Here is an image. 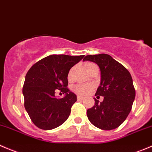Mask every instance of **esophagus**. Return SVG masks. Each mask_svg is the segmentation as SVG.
Here are the masks:
<instances>
[{
  "mask_svg": "<svg viewBox=\"0 0 152 152\" xmlns=\"http://www.w3.org/2000/svg\"><path fill=\"white\" fill-rule=\"evenodd\" d=\"M84 99L83 96H77V99L78 100H82Z\"/></svg>",
  "mask_w": 152,
  "mask_h": 152,
  "instance_id": "esophagus-1",
  "label": "esophagus"
}]
</instances>
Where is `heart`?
<instances>
[{"mask_svg": "<svg viewBox=\"0 0 152 152\" xmlns=\"http://www.w3.org/2000/svg\"><path fill=\"white\" fill-rule=\"evenodd\" d=\"M95 67H97L94 63L92 62H88L86 64V68L88 70V72H91L93 69ZM74 67H71L70 69L68 72V74H67V79L69 81H71L73 79V72H74ZM94 85H91V84H84V85H76L75 87H73V91L76 93L78 95H87V94H89L90 93L92 92V91L94 90Z\"/></svg>", "mask_w": 152, "mask_h": 152, "instance_id": "b5f03b06", "label": "heart"}]
</instances>
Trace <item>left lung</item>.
<instances>
[{"instance_id": "1", "label": "left lung", "mask_w": 152, "mask_h": 152, "mask_svg": "<svg viewBox=\"0 0 152 152\" xmlns=\"http://www.w3.org/2000/svg\"><path fill=\"white\" fill-rule=\"evenodd\" d=\"M84 61L98 64L101 71V83L95 96H104L102 102L87 110L89 121L102 130L118 128L129 116L135 99V89L129 70L107 54L88 55Z\"/></svg>"}]
</instances>
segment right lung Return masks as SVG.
<instances>
[{"label":"right lung","instance_id":"obj_1","mask_svg":"<svg viewBox=\"0 0 152 152\" xmlns=\"http://www.w3.org/2000/svg\"><path fill=\"white\" fill-rule=\"evenodd\" d=\"M85 56L51 55L29 68L23 86L24 107L32 123L43 130L58 127L67 120L76 96L68 88L67 74ZM58 89L66 94L56 98Z\"/></svg>","mask_w":152,"mask_h":152}]
</instances>
